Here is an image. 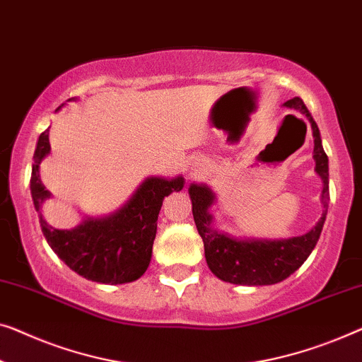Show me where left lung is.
<instances>
[{"label":"left lung","instance_id":"left-lung-1","mask_svg":"<svg viewBox=\"0 0 362 362\" xmlns=\"http://www.w3.org/2000/svg\"><path fill=\"white\" fill-rule=\"evenodd\" d=\"M284 106L305 114L312 125L313 158L315 170L323 180L322 204L325 211L315 227L305 235L289 240H235L211 228V216L207 209L212 206L214 194L206 186L192 185L189 196L192 201V216L197 232L204 242V251L211 271L218 279L242 286H269L284 281L297 271L308 258L320 238L329 201L328 189V156L325 153L315 120L300 98H292ZM294 116H287L291 119Z\"/></svg>","mask_w":362,"mask_h":362}]
</instances>
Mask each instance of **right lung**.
<instances>
[{
  "instance_id": "add662e5",
  "label": "right lung",
  "mask_w": 362,
  "mask_h": 362,
  "mask_svg": "<svg viewBox=\"0 0 362 362\" xmlns=\"http://www.w3.org/2000/svg\"><path fill=\"white\" fill-rule=\"evenodd\" d=\"M49 151L50 142L47 129L40 134L34 151L30 194L35 211L39 212L42 232L52 250L65 261L66 266L90 281L124 284L139 279L150 264L156 220L163 199L173 191L182 189V177L171 181L148 177L132 199L114 216L90 218L73 230H59L50 227L40 212L42 202L50 197V192L42 185L39 165Z\"/></svg>"
}]
</instances>
